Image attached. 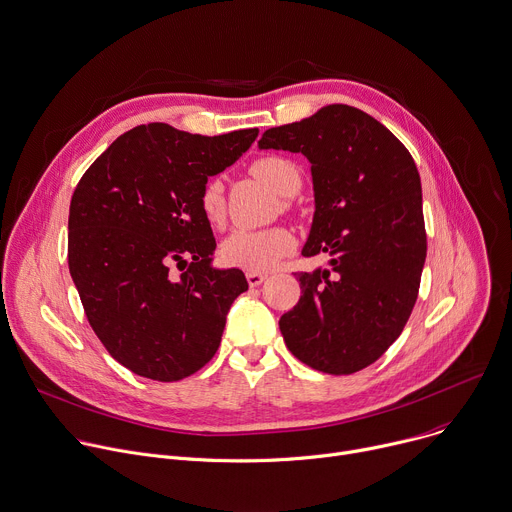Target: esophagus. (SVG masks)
<instances>
[{
	"instance_id": "obj_1",
	"label": "esophagus",
	"mask_w": 512,
	"mask_h": 512,
	"mask_svg": "<svg viewBox=\"0 0 512 512\" xmlns=\"http://www.w3.org/2000/svg\"><path fill=\"white\" fill-rule=\"evenodd\" d=\"M265 279H267V275H265V273H259V271H247V283H249L251 287L261 285Z\"/></svg>"
}]
</instances>
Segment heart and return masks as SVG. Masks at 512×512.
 <instances>
[{
  "mask_svg": "<svg viewBox=\"0 0 512 512\" xmlns=\"http://www.w3.org/2000/svg\"><path fill=\"white\" fill-rule=\"evenodd\" d=\"M251 173L273 189L279 197H293L301 189V173L293 160L285 156H263L251 164ZM201 211L211 227H221L225 221V195L219 179L207 181L201 191ZM295 237L285 227L259 231L237 229L221 243V259L231 267L245 271H269L283 257L293 253Z\"/></svg>",
  "mask_w": 512,
  "mask_h": 512,
  "instance_id": "obj_1",
  "label": "heart"
}]
</instances>
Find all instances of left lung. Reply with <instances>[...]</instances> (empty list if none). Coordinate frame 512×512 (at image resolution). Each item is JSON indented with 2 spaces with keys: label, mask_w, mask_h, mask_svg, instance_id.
Masks as SVG:
<instances>
[{
  "label": "left lung",
  "mask_w": 512,
  "mask_h": 512,
  "mask_svg": "<svg viewBox=\"0 0 512 512\" xmlns=\"http://www.w3.org/2000/svg\"><path fill=\"white\" fill-rule=\"evenodd\" d=\"M259 148L311 162L315 213L301 253L329 255V269L297 273L303 295L279 319L285 344L313 370L360 372L396 342L418 297L426 231L414 158L346 104L265 130Z\"/></svg>",
  "instance_id": "8db88e82"
}]
</instances>
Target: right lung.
<instances>
[{
    "label": "right lung",
    "instance_id": "1",
    "mask_svg": "<svg viewBox=\"0 0 512 512\" xmlns=\"http://www.w3.org/2000/svg\"><path fill=\"white\" fill-rule=\"evenodd\" d=\"M257 134L142 124L80 179L68 217L70 275L94 333L130 372L177 382L219 350L227 313L249 283L241 269L213 267L217 243L199 199Z\"/></svg>",
    "mask_w": 512,
    "mask_h": 512
}]
</instances>
